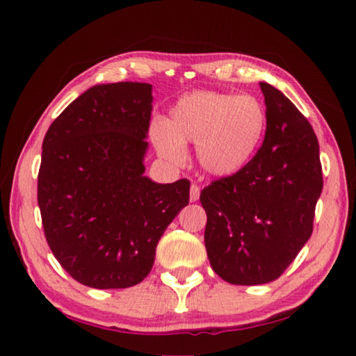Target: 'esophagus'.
Segmentation results:
<instances>
[{
	"label": "esophagus",
	"mask_w": 356,
	"mask_h": 356,
	"mask_svg": "<svg viewBox=\"0 0 356 356\" xmlns=\"http://www.w3.org/2000/svg\"><path fill=\"white\" fill-rule=\"evenodd\" d=\"M200 195H201V186L196 185V184H193L190 186V201L191 202L197 201V200H200Z\"/></svg>",
	"instance_id": "esophagus-1"
}]
</instances>
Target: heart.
Listing matches in <instances>:
<instances>
[{
    "label": "heart",
    "mask_w": 356,
    "mask_h": 356,
    "mask_svg": "<svg viewBox=\"0 0 356 356\" xmlns=\"http://www.w3.org/2000/svg\"><path fill=\"white\" fill-rule=\"evenodd\" d=\"M267 130V111L252 95L197 91L180 97L150 136L156 152L182 163L185 144H196L201 166L218 177L234 176L254 159Z\"/></svg>",
    "instance_id": "obj_1"
}]
</instances>
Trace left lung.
<instances>
[{
	"instance_id": "8db88e82",
	"label": "left lung",
	"mask_w": 356,
	"mask_h": 356,
	"mask_svg": "<svg viewBox=\"0 0 356 356\" xmlns=\"http://www.w3.org/2000/svg\"><path fill=\"white\" fill-rule=\"evenodd\" d=\"M262 146L248 165L201 191L204 242L213 272L231 284L256 286L284 273L308 242L322 193L318 141L303 114L268 83Z\"/></svg>"
}]
</instances>
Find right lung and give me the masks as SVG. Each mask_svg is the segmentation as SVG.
Instances as JSON below:
<instances>
[{
	"label": "right lung",
	"mask_w": 356,
	"mask_h": 356,
	"mask_svg": "<svg viewBox=\"0 0 356 356\" xmlns=\"http://www.w3.org/2000/svg\"><path fill=\"white\" fill-rule=\"evenodd\" d=\"M147 83L97 84L53 120L42 144L38 202L48 246L75 281L125 289L150 273L190 182L144 176L152 111Z\"/></svg>",
	"instance_id": "right-lung-1"
}]
</instances>
